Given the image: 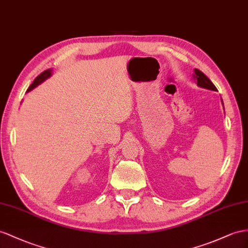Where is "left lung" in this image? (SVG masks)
Returning a JSON list of instances; mask_svg holds the SVG:
<instances>
[{
	"label": "left lung",
	"instance_id": "8db88e82",
	"mask_svg": "<svg viewBox=\"0 0 248 248\" xmlns=\"http://www.w3.org/2000/svg\"><path fill=\"white\" fill-rule=\"evenodd\" d=\"M194 78L197 80V85L201 88H205L208 89V90H213V91H217V88L215 87V85L211 81L207 76L201 72L200 70L198 69H195V74H194ZM222 104H223V101H222Z\"/></svg>",
	"mask_w": 248,
	"mask_h": 248
}]
</instances>
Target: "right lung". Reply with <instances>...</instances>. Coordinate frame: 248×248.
<instances>
[{
	"label": "right lung",
	"instance_id": "obj_1",
	"mask_svg": "<svg viewBox=\"0 0 248 248\" xmlns=\"http://www.w3.org/2000/svg\"><path fill=\"white\" fill-rule=\"evenodd\" d=\"M51 74H52V70H51V69L45 70V71L42 72V73H41L39 76H37V78H36L33 80L32 84L30 85V87L28 88L27 92L31 91V90H32V89H34L35 87H37V86H39L40 84H42V82H43L44 80H46L47 78H49L50 76H51Z\"/></svg>",
	"mask_w": 248,
	"mask_h": 248
}]
</instances>
